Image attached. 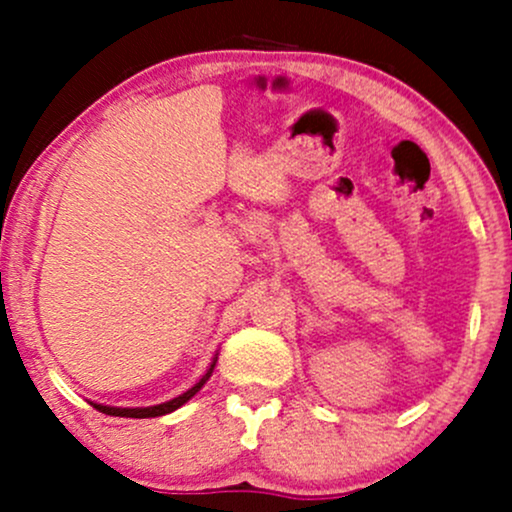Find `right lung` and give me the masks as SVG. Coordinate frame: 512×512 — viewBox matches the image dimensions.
<instances>
[{"label":"right lung","instance_id":"right-lung-1","mask_svg":"<svg viewBox=\"0 0 512 512\" xmlns=\"http://www.w3.org/2000/svg\"><path fill=\"white\" fill-rule=\"evenodd\" d=\"M216 361H219V354H214V361H211V366L207 368V373L202 375V378L197 380L195 385L190 387V390H185L182 395L168 399V402H161V404H154V407H108V404H98V402H91L93 409L103 411V414H110V416H125V419H154V416H163V414H170V411L180 409L182 404L190 402L192 397L197 395L199 390H202L204 383L211 378V373H214V366Z\"/></svg>","mask_w":512,"mask_h":512}]
</instances>
